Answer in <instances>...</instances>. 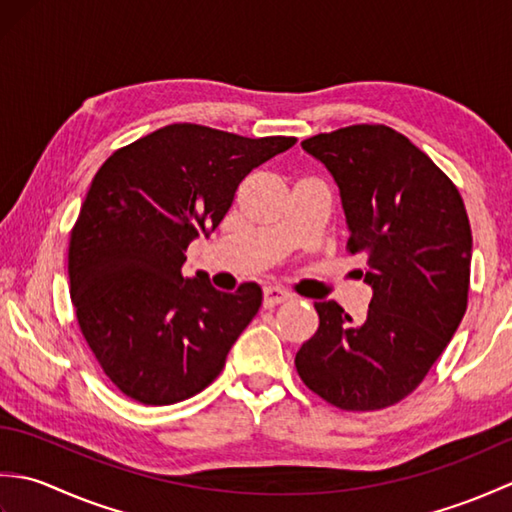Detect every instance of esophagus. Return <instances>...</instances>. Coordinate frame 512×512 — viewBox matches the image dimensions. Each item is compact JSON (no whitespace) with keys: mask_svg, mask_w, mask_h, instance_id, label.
I'll use <instances>...</instances> for the list:
<instances>
[{"mask_svg":"<svg viewBox=\"0 0 512 512\" xmlns=\"http://www.w3.org/2000/svg\"><path fill=\"white\" fill-rule=\"evenodd\" d=\"M292 295L288 290H284V288H277V286H268L266 290H264V306L266 308H273V306H279V303H284V301H288Z\"/></svg>","mask_w":512,"mask_h":512,"instance_id":"esophagus-1","label":"esophagus"}]
</instances>
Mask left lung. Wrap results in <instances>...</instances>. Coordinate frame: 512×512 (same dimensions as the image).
Returning a JSON list of instances; mask_svg holds the SVG:
<instances>
[{"mask_svg": "<svg viewBox=\"0 0 512 512\" xmlns=\"http://www.w3.org/2000/svg\"><path fill=\"white\" fill-rule=\"evenodd\" d=\"M301 147L339 187L347 248L367 257L356 273L372 301L361 323L339 303H314L319 330L297 352V372L334 407L396 405L422 383L466 312L469 215L455 184L396 129L352 125Z\"/></svg>", "mask_w": 512, "mask_h": 512, "instance_id": "8db88e82", "label": "left lung"}]
</instances>
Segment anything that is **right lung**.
<instances>
[{
  "instance_id": "obj_1",
  "label": "right lung",
  "mask_w": 512,
  "mask_h": 512,
  "mask_svg": "<svg viewBox=\"0 0 512 512\" xmlns=\"http://www.w3.org/2000/svg\"><path fill=\"white\" fill-rule=\"evenodd\" d=\"M297 138H244L176 123L103 162L70 235V297L107 378L143 405H173L213 383L262 288L215 290L182 277L187 248L231 209L250 171Z\"/></svg>"
}]
</instances>
